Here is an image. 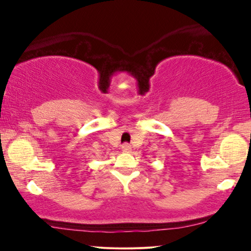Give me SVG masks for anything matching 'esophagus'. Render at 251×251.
<instances>
[{
	"mask_svg": "<svg viewBox=\"0 0 251 251\" xmlns=\"http://www.w3.org/2000/svg\"><path fill=\"white\" fill-rule=\"evenodd\" d=\"M121 150L125 153H129V152H131V146H130L129 144H123V145L121 146Z\"/></svg>",
	"mask_w": 251,
	"mask_h": 251,
	"instance_id": "obj_1",
	"label": "esophagus"
}]
</instances>
